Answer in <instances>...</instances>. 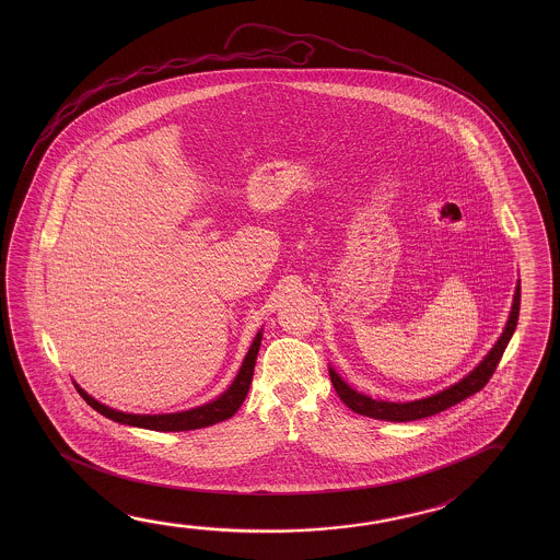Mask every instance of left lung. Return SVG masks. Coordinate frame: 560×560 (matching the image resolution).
<instances>
[{
    "label": "left lung",
    "instance_id": "obj_1",
    "mask_svg": "<svg viewBox=\"0 0 560 560\" xmlns=\"http://www.w3.org/2000/svg\"><path fill=\"white\" fill-rule=\"evenodd\" d=\"M520 291H522V287L517 283V287H515L514 306H512L510 318H508V324H505L504 334L495 341L494 348L486 355L485 361H480V365L472 373H468L463 381H458L457 385L450 386V388L441 390L438 395L406 404L385 402V400H375V398L361 395L358 390H353L351 386L346 385L334 369H330L331 385H334L339 398L343 400L348 408H351L355 413H361V416L375 418V420L413 422V420H422V418H428V416H433V413L443 412V410H447V408L455 406L460 400H465L468 396L477 395L478 390H482L486 383L490 381V376L494 375L495 368H498L500 359L504 355L505 348H508L515 326H517L520 301H522V293Z\"/></svg>",
    "mask_w": 560,
    "mask_h": 560
}]
</instances>
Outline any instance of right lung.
<instances>
[{"label":"right lung","instance_id":"obj_1","mask_svg":"<svg viewBox=\"0 0 560 560\" xmlns=\"http://www.w3.org/2000/svg\"><path fill=\"white\" fill-rule=\"evenodd\" d=\"M259 346H261V331H257L254 343L249 346L248 355H246L242 368H240L238 376L234 378V383L230 385L229 390L224 395L219 396L217 400L199 406V408L187 410V412L158 413V416L117 412V410H113L109 406L97 402L95 398L88 395L80 386L75 385V390L80 393L85 402L92 406L93 410L103 413L105 418H109L113 422L127 423V425H135V428L154 431L199 430V428H207V425H212V423L229 420L242 406L244 398L248 395L249 385H252V376H254Z\"/></svg>","mask_w":560,"mask_h":560}]
</instances>
